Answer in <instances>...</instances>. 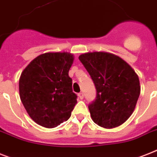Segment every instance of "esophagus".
Here are the masks:
<instances>
[{"label":"esophagus","instance_id":"obj_1","mask_svg":"<svg viewBox=\"0 0 157 157\" xmlns=\"http://www.w3.org/2000/svg\"><path fill=\"white\" fill-rule=\"evenodd\" d=\"M78 97H79V98H80V99L84 98V94H83V93H79Z\"/></svg>","mask_w":157,"mask_h":157}]
</instances>
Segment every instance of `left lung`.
<instances>
[{
	"label": "left lung",
	"mask_w": 157,
	"mask_h": 157,
	"mask_svg": "<svg viewBox=\"0 0 157 157\" xmlns=\"http://www.w3.org/2000/svg\"><path fill=\"white\" fill-rule=\"evenodd\" d=\"M79 59L96 87V100L89 105L93 121L106 129L124 123L140 94L138 75L123 59L109 52H86Z\"/></svg>",
	"instance_id": "left-lung-1"
}]
</instances>
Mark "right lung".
<instances>
[{
  "label": "right lung",
  "mask_w": 157,
  "mask_h": 157,
  "mask_svg": "<svg viewBox=\"0 0 157 157\" xmlns=\"http://www.w3.org/2000/svg\"><path fill=\"white\" fill-rule=\"evenodd\" d=\"M73 60L69 52H47L34 58L21 72L20 98L37 124L54 128L70 118L77 102L68 76Z\"/></svg>",
  "instance_id": "add662e5"
}]
</instances>
